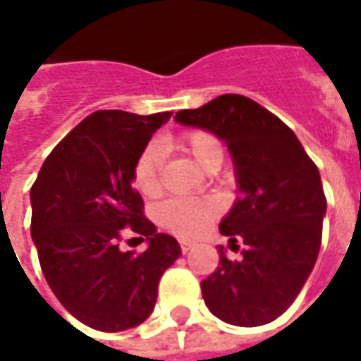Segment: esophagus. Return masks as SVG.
I'll return each instance as SVG.
<instances>
[{
	"mask_svg": "<svg viewBox=\"0 0 361 361\" xmlns=\"http://www.w3.org/2000/svg\"><path fill=\"white\" fill-rule=\"evenodd\" d=\"M180 248H181V252L185 255V252H189V250H191V243L181 241V243H180Z\"/></svg>",
	"mask_w": 361,
	"mask_h": 361,
	"instance_id": "1",
	"label": "esophagus"
}]
</instances>
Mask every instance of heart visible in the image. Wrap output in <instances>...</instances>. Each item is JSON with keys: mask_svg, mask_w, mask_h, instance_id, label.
I'll return each instance as SVG.
<instances>
[{"mask_svg": "<svg viewBox=\"0 0 361 361\" xmlns=\"http://www.w3.org/2000/svg\"><path fill=\"white\" fill-rule=\"evenodd\" d=\"M170 145L188 154L204 170L220 168L224 147L214 133L204 130H188L180 133ZM135 189L145 197H154L160 191V160L157 147H147L135 160L132 172ZM159 221L181 239H199L212 228L218 218V207L210 201L197 199H172L159 208Z\"/></svg>", "mask_w": 361, "mask_h": 361, "instance_id": "heart-1", "label": "heart"}]
</instances>
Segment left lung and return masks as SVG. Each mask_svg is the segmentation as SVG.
Returning a JSON list of instances; mask_svg holds the SVG:
<instances>
[{
  "mask_svg": "<svg viewBox=\"0 0 361 361\" xmlns=\"http://www.w3.org/2000/svg\"><path fill=\"white\" fill-rule=\"evenodd\" d=\"M185 126L208 130L233 157L239 199L220 224L241 260H228L201 281L208 310L221 322L258 327L295 302L322 247L327 199L319 170L295 132L252 99L226 93L176 113Z\"/></svg>",
  "mask_w": 361,
  "mask_h": 361,
  "instance_id": "left-lung-1",
  "label": "left lung"
}]
</instances>
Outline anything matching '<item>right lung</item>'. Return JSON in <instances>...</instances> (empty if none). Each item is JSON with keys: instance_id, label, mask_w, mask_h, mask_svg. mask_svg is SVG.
<instances>
[{"instance_id": "add662e5", "label": "right lung", "mask_w": 361, "mask_h": 361, "mask_svg": "<svg viewBox=\"0 0 361 361\" xmlns=\"http://www.w3.org/2000/svg\"><path fill=\"white\" fill-rule=\"evenodd\" d=\"M170 113L97 111L59 141L30 189L32 239L47 285L87 327L105 333L151 316L162 274L180 256L157 233L132 185L135 160ZM124 231L147 238L143 253L119 250Z\"/></svg>"}]
</instances>
